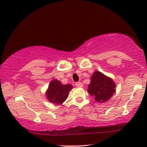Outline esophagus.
I'll return each instance as SVG.
<instances>
[{
	"instance_id": "esophagus-1",
	"label": "esophagus",
	"mask_w": 147,
	"mask_h": 147,
	"mask_svg": "<svg viewBox=\"0 0 147 147\" xmlns=\"http://www.w3.org/2000/svg\"><path fill=\"white\" fill-rule=\"evenodd\" d=\"M75 86L77 87H83V84L81 83V82H76Z\"/></svg>"
}]
</instances>
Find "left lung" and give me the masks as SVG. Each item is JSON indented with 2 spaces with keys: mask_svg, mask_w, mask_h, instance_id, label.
I'll return each mask as SVG.
<instances>
[{
  "mask_svg": "<svg viewBox=\"0 0 147 147\" xmlns=\"http://www.w3.org/2000/svg\"><path fill=\"white\" fill-rule=\"evenodd\" d=\"M88 87V92L99 103L109 101L116 90L114 81L98 70H95L91 76Z\"/></svg>",
  "mask_w": 147,
  "mask_h": 147,
  "instance_id": "8db88e82",
  "label": "left lung"
}]
</instances>
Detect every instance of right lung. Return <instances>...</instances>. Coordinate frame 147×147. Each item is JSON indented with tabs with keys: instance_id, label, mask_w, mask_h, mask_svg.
<instances>
[{
	"instance_id": "right-lung-1",
	"label": "right lung",
	"mask_w": 147,
	"mask_h": 147,
	"mask_svg": "<svg viewBox=\"0 0 147 147\" xmlns=\"http://www.w3.org/2000/svg\"><path fill=\"white\" fill-rule=\"evenodd\" d=\"M72 89L71 84H62L60 81L54 79L49 84L45 96L50 102L55 105L61 104L68 98L70 91Z\"/></svg>"
}]
</instances>
